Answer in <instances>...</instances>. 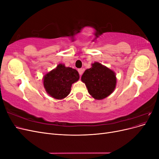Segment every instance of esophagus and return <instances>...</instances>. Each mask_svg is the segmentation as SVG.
<instances>
[{
  "mask_svg": "<svg viewBox=\"0 0 159 159\" xmlns=\"http://www.w3.org/2000/svg\"><path fill=\"white\" fill-rule=\"evenodd\" d=\"M78 72H79L80 75H81L83 74V73H84V70H83L82 68H81V69H78Z\"/></svg>",
  "mask_w": 159,
  "mask_h": 159,
  "instance_id": "obj_1",
  "label": "esophagus"
}]
</instances>
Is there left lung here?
<instances>
[{"mask_svg": "<svg viewBox=\"0 0 159 159\" xmlns=\"http://www.w3.org/2000/svg\"><path fill=\"white\" fill-rule=\"evenodd\" d=\"M81 80L91 97L97 100L108 97L113 92L117 84L115 72L97 61L84 71Z\"/></svg>", "mask_w": 159, "mask_h": 159, "instance_id": "obj_1", "label": "left lung"}]
</instances>
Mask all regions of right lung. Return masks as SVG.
Masks as SVG:
<instances>
[{"instance_id":"right-lung-1","label":"right lung","mask_w":159,"mask_h":159,"mask_svg":"<svg viewBox=\"0 0 159 159\" xmlns=\"http://www.w3.org/2000/svg\"><path fill=\"white\" fill-rule=\"evenodd\" d=\"M80 75L76 70L60 64L44 75L43 85L47 93L51 97L62 99L70 94L72 84L78 81Z\"/></svg>"}]
</instances>
